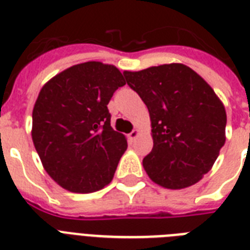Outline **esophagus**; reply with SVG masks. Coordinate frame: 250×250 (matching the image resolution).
<instances>
[{
	"mask_svg": "<svg viewBox=\"0 0 250 250\" xmlns=\"http://www.w3.org/2000/svg\"><path fill=\"white\" fill-rule=\"evenodd\" d=\"M137 136H139V131H137V129H133L132 132H131V133H129V135H128V139H129V140H131V141H133V140H135V139H136Z\"/></svg>",
	"mask_w": 250,
	"mask_h": 250,
	"instance_id": "obj_1",
	"label": "esophagus"
}]
</instances>
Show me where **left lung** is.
<instances>
[{
  "label": "left lung",
  "mask_w": 250,
  "mask_h": 250,
  "mask_svg": "<svg viewBox=\"0 0 250 250\" xmlns=\"http://www.w3.org/2000/svg\"><path fill=\"white\" fill-rule=\"evenodd\" d=\"M123 75L152 121L153 149L143 160L149 178L168 189L196 184L226 141L227 115L213 88L182 63Z\"/></svg>",
  "instance_id": "obj_1"
}]
</instances>
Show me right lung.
<instances>
[{"mask_svg":"<svg viewBox=\"0 0 250 250\" xmlns=\"http://www.w3.org/2000/svg\"><path fill=\"white\" fill-rule=\"evenodd\" d=\"M125 84L115 66L75 64L50 79L32 111V140L42 166L64 189L89 193L107 186L127 149L110 125L107 104Z\"/></svg>","mask_w":250,"mask_h":250,"instance_id":"right-lung-1","label":"right lung"}]
</instances>
